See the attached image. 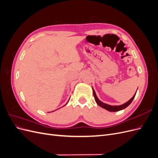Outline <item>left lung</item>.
<instances>
[{"mask_svg": "<svg viewBox=\"0 0 158 158\" xmlns=\"http://www.w3.org/2000/svg\"><path fill=\"white\" fill-rule=\"evenodd\" d=\"M93 92H94V96L95 100V102H96V103H97V104L98 105V106H100V107H102V108L106 109V110H107V111H111V112L118 111H121V110H123L124 109H125L127 107H128L129 105L131 103V102H132V100L134 99V98H135V95H136V94L133 95V97L130 100H128L127 102H126L125 103H124L123 105H121V106H110V105L104 103L100 101V100L98 98L97 95H96V94H95L94 89H93Z\"/></svg>", "mask_w": 158, "mask_h": 158, "instance_id": "8db88e82", "label": "left lung"}]
</instances>
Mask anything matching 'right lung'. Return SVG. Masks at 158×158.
I'll return each instance as SVG.
<instances>
[{"label": "right lung", "mask_w": 158, "mask_h": 158, "mask_svg": "<svg viewBox=\"0 0 158 158\" xmlns=\"http://www.w3.org/2000/svg\"><path fill=\"white\" fill-rule=\"evenodd\" d=\"M68 102H69V101H68ZM67 103H68V102H67ZM56 110H57V109H56Z\"/></svg>", "instance_id": "1"}]
</instances>
